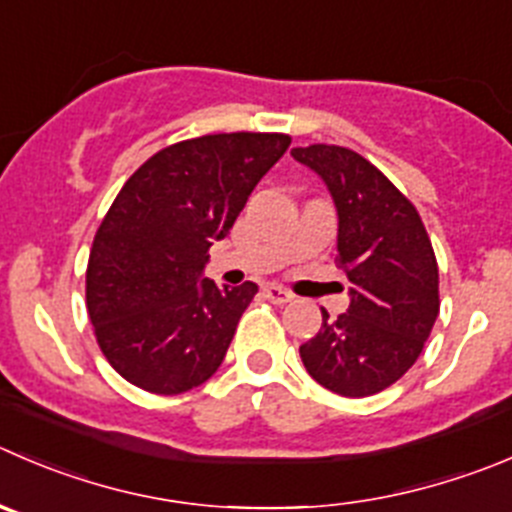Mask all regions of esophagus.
Instances as JSON below:
<instances>
[{
  "mask_svg": "<svg viewBox=\"0 0 512 512\" xmlns=\"http://www.w3.org/2000/svg\"><path fill=\"white\" fill-rule=\"evenodd\" d=\"M265 297L270 302H275V305H285V302H292V292H287L285 287L280 285H265Z\"/></svg>",
  "mask_w": 512,
  "mask_h": 512,
  "instance_id": "obj_1",
  "label": "esophagus"
}]
</instances>
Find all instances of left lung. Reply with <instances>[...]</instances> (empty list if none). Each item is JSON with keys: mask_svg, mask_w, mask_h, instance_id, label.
Instances as JSON below:
<instances>
[{"mask_svg": "<svg viewBox=\"0 0 512 512\" xmlns=\"http://www.w3.org/2000/svg\"><path fill=\"white\" fill-rule=\"evenodd\" d=\"M330 192L337 260L350 280V307L300 345L312 380L345 398L390 388L423 352L438 320V262L418 210L357 152L335 145L292 150Z\"/></svg>", "mask_w": 512, "mask_h": 512, "instance_id": "left-lung-1", "label": "left lung"}]
</instances>
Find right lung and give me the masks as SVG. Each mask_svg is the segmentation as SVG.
Segmentation results:
<instances>
[{"label":"right lung","instance_id":"obj_1","mask_svg":"<svg viewBox=\"0 0 512 512\" xmlns=\"http://www.w3.org/2000/svg\"><path fill=\"white\" fill-rule=\"evenodd\" d=\"M287 135L232 132L165 147L124 182L94 235L87 310L109 365L147 393L180 395L225 360L255 282L205 277Z\"/></svg>","mask_w":512,"mask_h":512}]
</instances>
